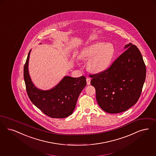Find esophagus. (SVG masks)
I'll use <instances>...</instances> for the list:
<instances>
[{
	"instance_id": "1",
	"label": "esophagus",
	"mask_w": 156,
	"mask_h": 156,
	"mask_svg": "<svg viewBox=\"0 0 156 156\" xmlns=\"http://www.w3.org/2000/svg\"><path fill=\"white\" fill-rule=\"evenodd\" d=\"M87 85H90V78H87Z\"/></svg>"
}]
</instances>
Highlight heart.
Masks as SVG:
<instances>
[{"instance_id":"1","label":"heart","mask_w":156,"mask_h":156,"mask_svg":"<svg viewBox=\"0 0 156 156\" xmlns=\"http://www.w3.org/2000/svg\"><path fill=\"white\" fill-rule=\"evenodd\" d=\"M114 53L112 44L95 42L83 48L80 52V56L83 58L89 59L87 68L89 71L100 73L110 67Z\"/></svg>"}]
</instances>
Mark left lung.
<instances>
[{
  "label": "left lung",
  "mask_w": 156,
  "mask_h": 156,
  "mask_svg": "<svg viewBox=\"0 0 156 156\" xmlns=\"http://www.w3.org/2000/svg\"><path fill=\"white\" fill-rule=\"evenodd\" d=\"M124 49L109 69L90 75L97 102L108 113L124 112L135 105L146 79V66L138 48L129 43Z\"/></svg>",
  "instance_id": "obj_1"
}]
</instances>
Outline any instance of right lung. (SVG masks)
Masks as SVG:
<instances>
[{
    "instance_id": "add662e5",
    "label": "right lung",
    "mask_w": 156,
    "mask_h": 156,
    "mask_svg": "<svg viewBox=\"0 0 156 156\" xmlns=\"http://www.w3.org/2000/svg\"><path fill=\"white\" fill-rule=\"evenodd\" d=\"M31 51V49L24 65V78L27 94L32 103L51 118L63 119L71 115L80 94L87 85L85 76L74 78L66 75L50 89H39L34 84L29 73Z\"/></svg>"
}]
</instances>
